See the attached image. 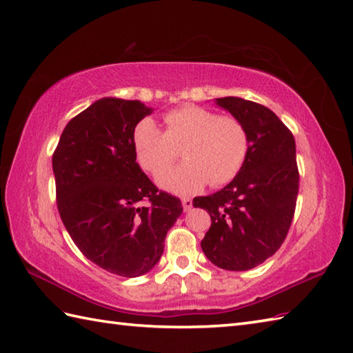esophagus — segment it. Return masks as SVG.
Here are the masks:
<instances>
[{
    "label": "esophagus",
    "mask_w": 353,
    "mask_h": 353,
    "mask_svg": "<svg viewBox=\"0 0 353 353\" xmlns=\"http://www.w3.org/2000/svg\"><path fill=\"white\" fill-rule=\"evenodd\" d=\"M182 205H183V211H185V212H188L190 209L192 208V200H191V199H186V197H183V199H182Z\"/></svg>",
    "instance_id": "esophagus-1"
}]
</instances>
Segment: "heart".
Returning <instances> with one entry per match:
<instances>
[{
	"label": "heart",
	"instance_id": "heart-1",
	"mask_svg": "<svg viewBox=\"0 0 353 353\" xmlns=\"http://www.w3.org/2000/svg\"><path fill=\"white\" fill-rule=\"evenodd\" d=\"M163 132L153 119L142 118L133 127L132 142L139 167L157 174L176 159V148L183 147L187 161L181 168L157 176L162 188L179 194L200 191L229 183L241 171L249 153V133L234 115L183 104L162 117Z\"/></svg>",
	"mask_w": 353,
	"mask_h": 353
}]
</instances>
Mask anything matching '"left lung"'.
<instances>
[{"mask_svg":"<svg viewBox=\"0 0 353 353\" xmlns=\"http://www.w3.org/2000/svg\"><path fill=\"white\" fill-rule=\"evenodd\" d=\"M216 104L241 121L249 153L241 171L219 192L192 200L211 215L201 250L214 265L244 272L279 250L296 211L299 168L291 130L274 112L238 97Z\"/></svg>","mask_w":353,"mask_h":353,"instance_id":"1","label":"left lung"}]
</instances>
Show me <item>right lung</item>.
I'll use <instances>...</instances> for the list:
<instances>
[{
  "label": "right lung",
  "mask_w": 353,
  "mask_h": 353,
  "mask_svg": "<svg viewBox=\"0 0 353 353\" xmlns=\"http://www.w3.org/2000/svg\"><path fill=\"white\" fill-rule=\"evenodd\" d=\"M150 114L138 100L101 99L66 124L52 153L63 226L89 261L123 277L156 265L183 211L137 163L133 127Z\"/></svg>",
  "instance_id": "obj_1"
}]
</instances>
